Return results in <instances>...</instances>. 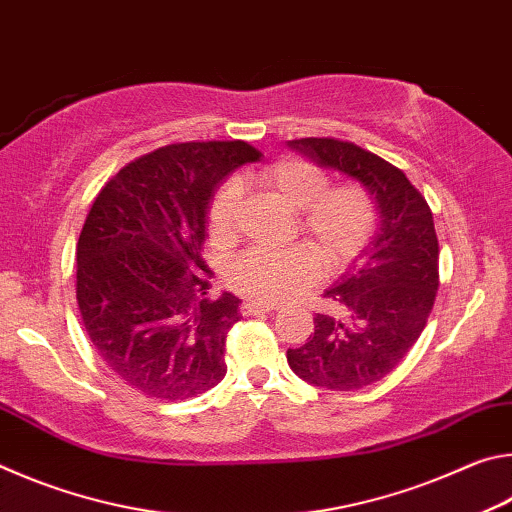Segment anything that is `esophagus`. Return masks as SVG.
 Wrapping results in <instances>:
<instances>
[{"label":"esophagus","instance_id":"1","mask_svg":"<svg viewBox=\"0 0 512 512\" xmlns=\"http://www.w3.org/2000/svg\"><path fill=\"white\" fill-rule=\"evenodd\" d=\"M275 305H268V302H255V300H246L244 305H241V314L244 316H257V314H268V311H273Z\"/></svg>","mask_w":512,"mask_h":512}]
</instances>
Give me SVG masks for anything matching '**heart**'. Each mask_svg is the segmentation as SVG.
I'll list each match as a JSON object with an SVG mask.
<instances>
[{
	"instance_id": "b5f03b06",
	"label": "heart",
	"mask_w": 512,
	"mask_h": 512,
	"mask_svg": "<svg viewBox=\"0 0 512 512\" xmlns=\"http://www.w3.org/2000/svg\"><path fill=\"white\" fill-rule=\"evenodd\" d=\"M255 183L300 214V232L314 248H255L225 268V282L239 296L259 302L289 300L314 284L320 264L339 271L368 244L375 228V207L357 185L329 187L327 173L302 158H280L250 173ZM241 189L225 183L214 194L207 223L214 244L235 237Z\"/></svg>"
}]
</instances>
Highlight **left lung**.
Here are the masks:
<instances>
[{"label": "left lung", "instance_id": "1", "mask_svg": "<svg viewBox=\"0 0 512 512\" xmlns=\"http://www.w3.org/2000/svg\"><path fill=\"white\" fill-rule=\"evenodd\" d=\"M289 149L366 189L375 235L339 282L314 336L287 361L296 375L329 391H359L384 379L420 339L438 291V239L427 201L404 173L357 144L302 137Z\"/></svg>", "mask_w": 512, "mask_h": 512}]
</instances>
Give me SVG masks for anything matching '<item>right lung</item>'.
Returning <instances> with one entry per match:
<instances>
[{
	"label": "right lung",
	"mask_w": 512,
	"mask_h": 512,
	"mask_svg": "<svg viewBox=\"0 0 512 512\" xmlns=\"http://www.w3.org/2000/svg\"><path fill=\"white\" fill-rule=\"evenodd\" d=\"M259 158L241 140L169 144L94 198L76 246V300L101 361L137 393L178 402L225 377L241 300L210 298L207 210L223 178Z\"/></svg>",
	"instance_id": "obj_1"
}]
</instances>
